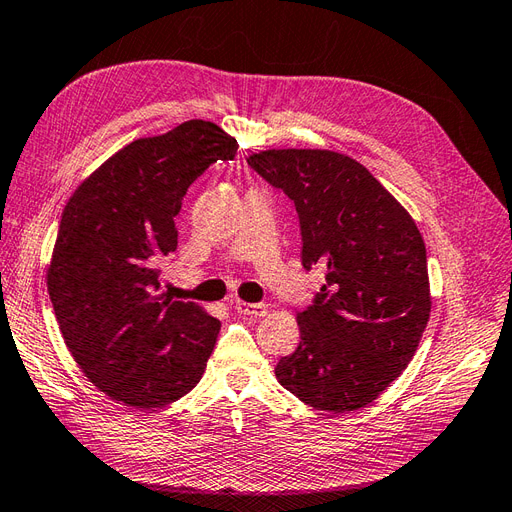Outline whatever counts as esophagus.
Instances as JSON below:
<instances>
[{
	"mask_svg": "<svg viewBox=\"0 0 512 512\" xmlns=\"http://www.w3.org/2000/svg\"><path fill=\"white\" fill-rule=\"evenodd\" d=\"M237 314L241 316H265L267 314V305L265 303H245V301H235Z\"/></svg>",
	"mask_w": 512,
	"mask_h": 512,
	"instance_id": "1",
	"label": "esophagus"
}]
</instances>
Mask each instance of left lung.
<instances>
[{
    "instance_id": "1",
    "label": "left lung",
    "mask_w": 512,
    "mask_h": 512,
    "mask_svg": "<svg viewBox=\"0 0 512 512\" xmlns=\"http://www.w3.org/2000/svg\"><path fill=\"white\" fill-rule=\"evenodd\" d=\"M247 164L297 207L303 267H327V284L297 314L301 342L275 376L316 410H359L408 367L427 327L421 232L363 164L337 151L269 149Z\"/></svg>"
}]
</instances>
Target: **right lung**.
<instances>
[{"mask_svg":"<svg viewBox=\"0 0 512 512\" xmlns=\"http://www.w3.org/2000/svg\"><path fill=\"white\" fill-rule=\"evenodd\" d=\"M220 126L190 119L138 138L89 175L61 213L46 284L83 374L130 408L168 406L203 378L220 320L160 292L190 185L237 156Z\"/></svg>","mask_w":512,"mask_h":512,"instance_id":"obj_1","label":"right lung"}]
</instances>
